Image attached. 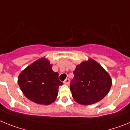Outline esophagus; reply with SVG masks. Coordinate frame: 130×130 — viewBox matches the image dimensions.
Returning a JSON list of instances; mask_svg holds the SVG:
<instances>
[{
  "instance_id": "34e87169",
  "label": "esophagus",
  "mask_w": 130,
  "mask_h": 130,
  "mask_svg": "<svg viewBox=\"0 0 130 130\" xmlns=\"http://www.w3.org/2000/svg\"><path fill=\"white\" fill-rule=\"evenodd\" d=\"M64 84L68 85L69 84H70V79H65V80H64Z\"/></svg>"
}]
</instances>
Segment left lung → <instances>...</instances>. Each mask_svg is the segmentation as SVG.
<instances>
[{
    "mask_svg": "<svg viewBox=\"0 0 130 130\" xmlns=\"http://www.w3.org/2000/svg\"><path fill=\"white\" fill-rule=\"evenodd\" d=\"M70 84L72 97L81 105H91L102 100L112 85L109 74L99 63L90 58L76 66Z\"/></svg>",
    "mask_w": 130,
    "mask_h": 130,
    "instance_id": "obj_1",
    "label": "left lung"
}]
</instances>
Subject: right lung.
Masks as SVG:
<instances>
[{"instance_id":"add662e5","label":"right lung","mask_w":130,"mask_h":130,"mask_svg":"<svg viewBox=\"0 0 130 130\" xmlns=\"http://www.w3.org/2000/svg\"><path fill=\"white\" fill-rule=\"evenodd\" d=\"M52 66L48 59L43 57L21 72L18 85L28 100L47 105L57 99L58 87L63 83L58 79V73L53 71Z\"/></svg>"}]
</instances>
